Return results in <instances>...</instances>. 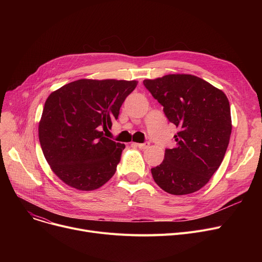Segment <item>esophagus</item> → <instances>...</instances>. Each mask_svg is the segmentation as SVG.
Returning a JSON list of instances; mask_svg holds the SVG:
<instances>
[{
    "instance_id": "34e87169",
    "label": "esophagus",
    "mask_w": 262,
    "mask_h": 262,
    "mask_svg": "<svg viewBox=\"0 0 262 262\" xmlns=\"http://www.w3.org/2000/svg\"><path fill=\"white\" fill-rule=\"evenodd\" d=\"M136 146H138L139 148H147L149 146V142H144V143H136Z\"/></svg>"
}]
</instances>
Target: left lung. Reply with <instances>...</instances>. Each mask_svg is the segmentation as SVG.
Instances as JSON below:
<instances>
[{
	"mask_svg": "<svg viewBox=\"0 0 262 262\" xmlns=\"http://www.w3.org/2000/svg\"><path fill=\"white\" fill-rule=\"evenodd\" d=\"M144 87L180 128L176 145L152 168L155 183L174 195L193 193L221 166L231 134L230 106L223 91L189 74L144 79Z\"/></svg>",
	"mask_w": 262,
	"mask_h": 262,
	"instance_id": "8db88e82",
	"label": "left lung"
}]
</instances>
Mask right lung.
<instances>
[{
  "mask_svg": "<svg viewBox=\"0 0 262 262\" xmlns=\"http://www.w3.org/2000/svg\"><path fill=\"white\" fill-rule=\"evenodd\" d=\"M138 81L78 79L49 95L39 123V141L53 172L67 185L90 191L117 171L125 145L102 132L117 120Z\"/></svg>",
  "mask_w": 262,
  "mask_h": 262,
  "instance_id": "obj_1",
  "label": "right lung"
}]
</instances>
